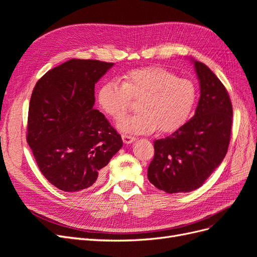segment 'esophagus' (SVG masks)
Instances as JSON below:
<instances>
[{"label":"esophagus","mask_w":257,"mask_h":257,"mask_svg":"<svg viewBox=\"0 0 257 257\" xmlns=\"http://www.w3.org/2000/svg\"><path fill=\"white\" fill-rule=\"evenodd\" d=\"M122 141L124 144H132L136 141V138L134 136H131V135H126V134H123L122 135Z\"/></svg>","instance_id":"34e87169"}]
</instances>
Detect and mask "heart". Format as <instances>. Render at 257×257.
<instances>
[{
    "mask_svg": "<svg viewBox=\"0 0 257 257\" xmlns=\"http://www.w3.org/2000/svg\"><path fill=\"white\" fill-rule=\"evenodd\" d=\"M131 97H140L139 111L118 120L116 127L122 133L145 134L155 128L168 133L189 118L196 100V89L192 81L152 66L128 72L123 83L107 81L97 92L100 107L114 119L125 113Z\"/></svg>",
    "mask_w": 257,
    "mask_h": 257,
    "instance_id": "b5f03b06",
    "label": "heart"
}]
</instances>
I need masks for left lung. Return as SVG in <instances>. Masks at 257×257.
I'll return each instance as SVG.
<instances>
[{"instance_id":"obj_1","label":"left lung","mask_w":257,"mask_h":257,"mask_svg":"<svg viewBox=\"0 0 257 257\" xmlns=\"http://www.w3.org/2000/svg\"><path fill=\"white\" fill-rule=\"evenodd\" d=\"M200 96L192 118L172 135L154 142V158L148 179L169 194L198 189L226 155L231 130L229 95L214 73L191 59Z\"/></svg>"}]
</instances>
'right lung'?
<instances>
[{
    "instance_id": "right-lung-1",
    "label": "right lung",
    "mask_w": 257,
    "mask_h": 257,
    "mask_svg": "<svg viewBox=\"0 0 257 257\" xmlns=\"http://www.w3.org/2000/svg\"><path fill=\"white\" fill-rule=\"evenodd\" d=\"M113 63L73 59L46 73L30 100L27 141L45 178L79 192L99 180L123 142L94 109L96 82Z\"/></svg>"
}]
</instances>
